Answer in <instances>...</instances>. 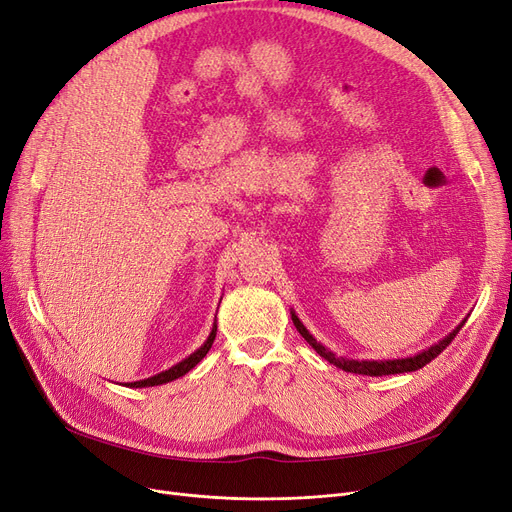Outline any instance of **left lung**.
Masks as SVG:
<instances>
[{
  "instance_id": "left-lung-1",
  "label": "left lung",
  "mask_w": 512,
  "mask_h": 512,
  "mask_svg": "<svg viewBox=\"0 0 512 512\" xmlns=\"http://www.w3.org/2000/svg\"><path fill=\"white\" fill-rule=\"evenodd\" d=\"M291 318H293V325L297 327V331L301 333V337L306 339V342L325 358V361H329L331 365L344 369L348 373H358V375H371V377H377V375H394V373H409V371H418L422 369L424 365H428L432 358H437L449 344L451 339L458 335V331L464 327L466 318L462 320V323L453 329L449 335H445L443 339H439L437 344H432L430 348L413 354V356H405V358H384V361H369V358H365V361H358V358H346V356H337L333 354L329 348H325L320 342H316L314 335L304 327V323L297 318V314L291 310Z\"/></svg>"
}]
</instances>
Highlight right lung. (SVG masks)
Instances as JSON below:
<instances>
[{"label": "right lung", "instance_id": "obj_1", "mask_svg": "<svg viewBox=\"0 0 512 512\" xmlns=\"http://www.w3.org/2000/svg\"><path fill=\"white\" fill-rule=\"evenodd\" d=\"M215 335H217V323H213V329H211V333H208L206 342H204L196 352H192L187 358H183L181 363H177L175 367H170V369H166V371H162V373L151 375V377H147V380L128 382V384H124V386H128V388H149V386H160V384H168V382H173V380H179L181 375H185L187 371H192V369L202 361V358L206 356V352L211 350V346H213V342H215Z\"/></svg>", "mask_w": 512, "mask_h": 512}]
</instances>
